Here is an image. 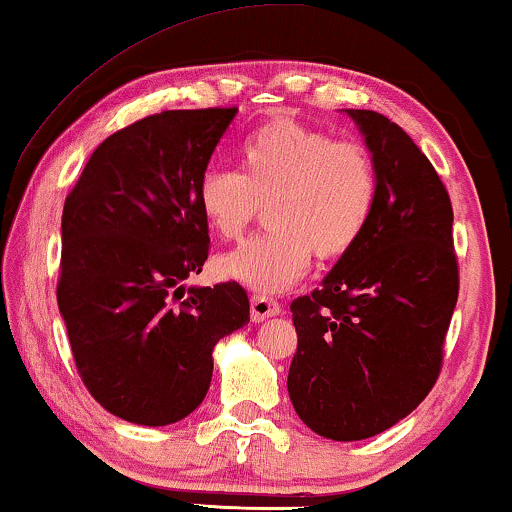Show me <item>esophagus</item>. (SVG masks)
Here are the masks:
<instances>
[{"mask_svg":"<svg viewBox=\"0 0 512 512\" xmlns=\"http://www.w3.org/2000/svg\"><path fill=\"white\" fill-rule=\"evenodd\" d=\"M279 312H282V305H279L275 298L263 296V293H256V296H251V319H254V321L277 317Z\"/></svg>","mask_w":512,"mask_h":512,"instance_id":"34e87169","label":"esophagus"}]
</instances>
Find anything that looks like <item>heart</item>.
I'll return each mask as SVG.
<instances>
[{
  "instance_id": "b5f03b06",
  "label": "heart",
  "mask_w": 512,
  "mask_h": 512,
  "mask_svg": "<svg viewBox=\"0 0 512 512\" xmlns=\"http://www.w3.org/2000/svg\"><path fill=\"white\" fill-rule=\"evenodd\" d=\"M240 172L212 167L198 207L223 240H237L265 202L270 228L219 258V272L256 291H284L319 261L349 254L373 221L380 170L368 146L275 118L242 139Z\"/></svg>"
}]
</instances>
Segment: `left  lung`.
<instances>
[{"instance_id":"8db88e82","label":"left lung","mask_w":512,"mask_h":512,"mask_svg":"<svg viewBox=\"0 0 512 512\" xmlns=\"http://www.w3.org/2000/svg\"><path fill=\"white\" fill-rule=\"evenodd\" d=\"M380 170L359 244L291 303L289 396L314 433L363 440L408 417L443 368L459 296L452 202L419 146L387 116L347 109Z\"/></svg>"}]
</instances>
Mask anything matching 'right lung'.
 I'll return each mask as SVG.
<instances>
[{"mask_svg": "<svg viewBox=\"0 0 512 512\" xmlns=\"http://www.w3.org/2000/svg\"><path fill=\"white\" fill-rule=\"evenodd\" d=\"M235 114L160 111L114 132L65 200L58 307L83 384L125 422L191 415L214 345L249 321L237 282L184 286L209 254L198 181Z\"/></svg>", "mask_w": 512, "mask_h": 512, "instance_id": "add662e5", "label": "right lung"}]
</instances>
